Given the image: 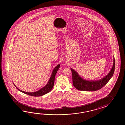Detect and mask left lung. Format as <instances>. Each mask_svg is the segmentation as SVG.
<instances>
[{"mask_svg": "<svg viewBox=\"0 0 125 125\" xmlns=\"http://www.w3.org/2000/svg\"><path fill=\"white\" fill-rule=\"evenodd\" d=\"M113 65L109 73L101 79L96 80H87L81 77L76 71L71 68L72 74L73 84L77 90L84 91L98 90L103 87L110 80L114 73L115 70V59L113 58Z\"/></svg>", "mask_w": 125, "mask_h": 125, "instance_id": "1", "label": "left lung"}]
</instances>
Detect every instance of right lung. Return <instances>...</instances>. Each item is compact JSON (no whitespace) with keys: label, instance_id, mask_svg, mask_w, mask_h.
Instances as JSON below:
<instances>
[{"label":"right lung","instance_id":"right-lung-1","mask_svg":"<svg viewBox=\"0 0 125 125\" xmlns=\"http://www.w3.org/2000/svg\"><path fill=\"white\" fill-rule=\"evenodd\" d=\"M60 66V64H59L53 68V70L52 71V73L51 74V77L49 80L48 83L44 87L41 88L39 90L37 91L34 92H24V91L19 89V88H17L13 83L14 85L16 87V88L20 92H21L24 94H27L28 95H29V96H43L45 94L49 93L53 88L56 73L59 68Z\"/></svg>","mask_w":125,"mask_h":125}]
</instances>
